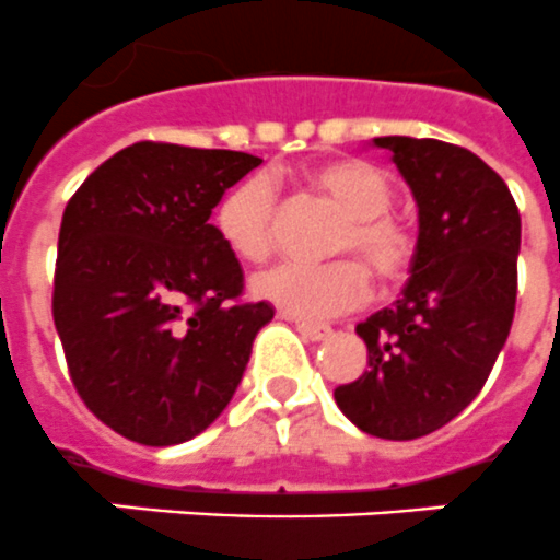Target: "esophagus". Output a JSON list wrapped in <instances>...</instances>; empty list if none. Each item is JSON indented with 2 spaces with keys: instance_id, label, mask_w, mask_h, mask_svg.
<instances>
[{
  "instance_id": "obj_1",
  "label": "esophagus",
  "mask_w": 560,
  "mask_h": 560,
  "mask_svg": "<svg viewBox=\"0 0 560 560\" xmlns=\"http://www.w3.org/2000/svg\"><path fill=\"white\" fill-rule=\"evenodd\" d=\"M284 319L295 322V330L304 336V339H311V342H322V339H327V336L334 334L330 330V325H322V322H304V319H293V316H288L284 313Z\"/></svg>"
}]
</instances>
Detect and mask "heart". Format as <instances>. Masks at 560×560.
Segmentation results:
<instances>
[{
	"label": "heart",
	"instance_id": "heart-1",
	"mask_svg": "<svg viewBox=\"0 0 560 560\" xmlns=\"http://www.w3.org/2000/svg\"><path fill=\"white\" fill-rule=\"evenodd\" d=\"M307 184L342 212L327 253V265H276L253 279V293L290 316L325 319L353 311L371 293V276L380 284H397L417 258V235L390 212L394 186L380 166L362 158H334L307 170ZM279 189L267 175H249L218 203L215 226L224 244L244 261H265L276 247Z\"/></svg>",
	"mask_w": 560,
	"mask_h": 560
}]
</instances>
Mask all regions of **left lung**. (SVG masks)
Instances as JSON below:
<instances>
[{
    "label": "left lung",
    "mask_w": 560,
    "mask_h": 560,
    "mask_svg": "<svg viewBox=\"0 0 560 560\" xmlns=\"http://www.w3.org/2000/svg\"><path fill=\"white\" fill-rule=\"evenodd\" d=\"M420 207L411 279L394 307L357 325L368 371L334 390L365 434L417 440L443 429L486 385L517 295L521 212L475 152L431 138H374Z\"/></svg>",
    "instance_id": "8db88e82"
}]
</instances>
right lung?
Here are the masks:
<instances>
[{
	"instance_id": "obj_1",
	"label": "right lung",
	"mask_w": 560,
	"mask_h": 560,
	"mask_svg": "<svg viewBox=\"0 0 560 560\" xmlns=\"http://www.w3.org/2000/svg\"><path fill=\"white\" fill-rule=\"evenodd\" d=\"M261 158L140 140L71 195L57 244L54 325L77 394L143 445L201 434L224 411L272 319L209 224Z\"/></svg>"
}]
</instances>
